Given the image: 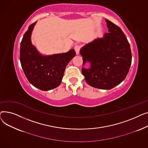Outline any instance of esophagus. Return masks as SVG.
I'll return each instance as SVG.
<instances>
[{
	"instance_id": "esophagus-1",
	"label": "esophagus",
	"mask_w": 148,
	"mask_h": 148,
	"mask_svg": "<svg viewBox=\"0 0 148 148\" xmlns=\"http://www.w3.org/2000/svg\"><path fill=\"white\" fill-rule=\"evenodd\" d=\"M80 48H81V47H80V45H76L75 46L74 49H75V51L77 54H79V51H80Z\"/></svg>"
}]
</instances>
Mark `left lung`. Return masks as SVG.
<instances>
[{
	"mask_svg": "<svg viewBox=\"0 0 148 148\" xmlns=\"http://www.w3.org/2000/svg\"><path fill=\"white\" fill-rule=\"evenodd\" d=\"M108 33L84 45L80 50L83 65L88 62L90 67L82 68L84 79L90 86L111 89L127 77L131 64L130 44L121 28L106 20Z\"/></svg>",
	"mask_w": 148,
	"mask_h": 148,
	"instance_id": "8db88e82",
	"label": "left lung"
}]
</instances>
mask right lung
Masks as SVG:
<instances>
[{
	"label": "right lung",
	"mask_w": 148,
	"mask_h": 148,
	"mask_svg": "<svg viewBox=\"0 0 148 148\" xmlns=\"http://www.w3.org/2000/svg\"><path fill=\"white\" fill-rule=\"evenodd\" d=\"M36 22L29 26L20 44V60L28 81L42 90H49L59 86L65 68L75 56L74 49L67 53L42 56L31 43L30 36Z\"/></svg>",
	"instance_id": "add662e5"
}]
</instances>
